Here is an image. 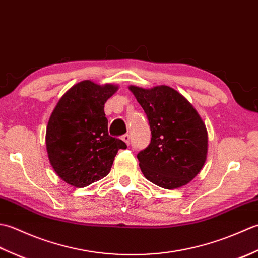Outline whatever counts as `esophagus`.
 Listing matches in <instances>:
<instances>
[{
    "label": "esophagus",
    "instance_id": "esophagus-1",
    "mask_svg": "<svg viewBox=\"0 0 258 258\" xmlns=\"http://www.w3.org/2000/svg\"><path fill=\"white\" fill-rule=\"evenodd\" d=\"M122 140L125 142L126 144L130 145V142H131V136H130V134H124V135L122 136Z\"/></svg>",
    "mask_w": 258,
    "mask_h": 258
}]
</instances>
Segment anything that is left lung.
<instances>
[{
  "instance_id": "obj_1",
  "label": "left lung",
  "mask_w": 258,
  "mask_h": 258,
  "mask_svg": "<svg viewBox=\"0 0 258 258\" xmlns=\"http://www.w3.org/2000/svg\"><path fill=\"white\" fill-rule=\"evenodd\" d=\"M130 90L143 107L152 134L149 146L138 154L144 176L166 189L186 185L206 160L207 132L199 113L169 86Z\"/></svg>"
}]
</instances>
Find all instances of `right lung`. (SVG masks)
<instances>
[{"mask_svg": "<svg viewBox=\"0 0 258 258\" xmlns=\"http://www.w3.org/2000/svg\"><path fill=\"white\" fill-rule=\"evenodd\" d=\"M117 86L80 82L54 108L46 128V149L54 171L64 182L85 187L111 171L122 140L108 135L104 104Z\"/></svg>", "mask_w": 258, "mask_h": 258, "instance_id": "right-lung-1", "label": "right lung"}]
</instances>
